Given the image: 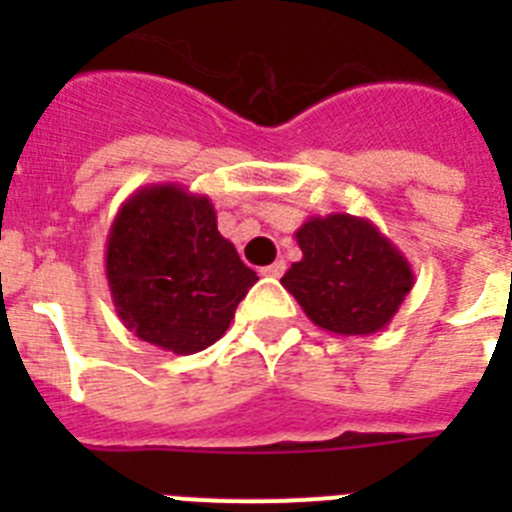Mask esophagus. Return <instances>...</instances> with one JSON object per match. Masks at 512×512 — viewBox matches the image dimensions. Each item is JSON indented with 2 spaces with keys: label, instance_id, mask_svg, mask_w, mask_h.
<instances>
[{
  "label": "esophagus",
  "instance_id": "esophagus-1",
  "mask_svg": "<svg viewBox=\"0 0 512 512\" xmlns=\"http://www.w3.org/2000/svg\"><path fill=\"white\" fill-rule=\"evenodd\" d=\"M284 269H287V264H284V261H274V264L264 266V269H261V274H264V277H282Z\"/></svg>",
  "mask_w": 512,
  "mask_h": 512
}]
</instances>
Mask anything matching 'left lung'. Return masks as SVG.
Instances as JSON below:
<instances>
[{
    "label": "left lung",
    "instance_id": "obj_1",
    "mask_svg": "<svg viewBox=\"0 0 512 512\" xmlns=\"http://www.w3.org/2000/svg\"><path fill=\"white\" fill-rule=\"evenodd\" d=\"M295 238L302 259L289 266L282 287L312 323L336 336L379 333L413 289L410 261L366 217L312 215Z\"/></svg>",
    "mask_w": 512,
    "mask_h": 512
}]
</instances>
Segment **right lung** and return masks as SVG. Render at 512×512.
<instances>
[{
	"mask_svg": "<svg viewBox=\"0 0 512 512\" xmlns=\"http://www.w3.org/2000/svg\"><path fill=\"white\" fill-rule=\"evenodd\" d=\"M104 274L122 325L174 354H197L223 338L259 282L217 230L210 197L179 184H148L122 202Z\"/></svg>",
	"mask_w": 512,
	"mask_h": 512,
	"instance_id": "right-lung-1",
	"label": "right lung"
}]
</instances>
